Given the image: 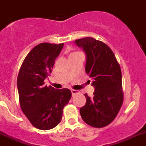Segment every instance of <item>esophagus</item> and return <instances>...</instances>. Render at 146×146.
<instances>
[{
  "mask_svg": "<svg viewBox=\"0 0 146 146\" xmlns=\"http://www.w3.org/2000/svg\"><path fill=\"white\" fill-rule=\"evenodd\" d=\"M71 93L73 95L76 94L78 93V91H77V90H75V89H71Z\"/></svg>",
  "mask_w": 146,
  "mask_h": 146,
  "instance_id": "obj_1",
  "label": "esophagus"
}]
</instances>
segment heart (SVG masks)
Masks as SVG:
<instances>
[{"mask_svg":"<svg viewBox=\"0 0 146 146\" xmlns=\"http://www.w3.org/2000/svg\"><path fill=\"white\" fill-rule=\"evenodd\" d=\"M76 52H73V53H76Z\"/></svg>","mask_w":146,"mask_h":146,"instance_id":"1","label":"heart"}]
</instances>
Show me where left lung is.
Masks as SVG:
<instances>
[{
	"label": "left lung",
	"mask_w": 146,
	"mask_h": 146,
	"mask_svg": "<svg viewBox=\"0 0 146 146\" xmlns=\"http://www.w3.org/2000/svg\"><path fill=\"white\" fill-rule=\"evenodd\" d=\"M86 54V72L94 79L93 97L85 94L86 103L80 109L83 120L93 127L110 125L117 115L123 103L122 72L110 47L93 37L75 41Z\"/></svg>",
	"instance_id": "left-lung-1"
}]
</instances>
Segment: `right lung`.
I'll list each match as a JSON object with an SVG mask.
<instances>
[{"instance_id":"right-lung-1","label":"right lung","mask_w":146,"mask_h":146,"mask_svg":"<svg viewBox=\"0 0 146 146\" xmlns=\"http://www.w3.org/2000/svg\"><path fill=\"white\" fill-rule=\"evenodd\" d=\"M63 45L44 42L35 46L26 56L18 74L20 107L31 124L39 130H50L60 122L63 108L72 96L68 88L44 85Z\"/></svg>"}]
</instances>
